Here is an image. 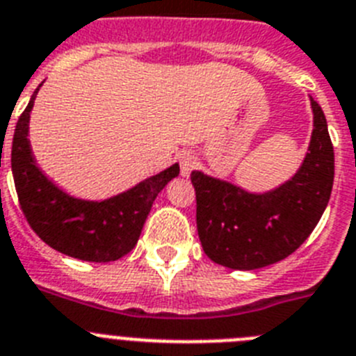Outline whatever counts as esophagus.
Masks as SVG:
<instances>
[{"label": "esophagus", "mask_w": 356, "mask_h": 356, "mask_svg": "<svg viewBox=\"0 0 356 356\" xmlns=\"http://www.w3.org/2000/svg\"><path fill=\"white\" fill-rule=\"evenodd\" d=\"M179 165H181V174L184 175V177H188V175H190L197 166L195 152L181 154V156H179Z\"/></svg>", "instance_id": "esophagus-1"}]
</instances>
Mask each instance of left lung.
<instances>
[{
    "label": "left lung",
    "mask_w": 356,
    "mask_h": 356,
    "mask_svg": "<svg viewBox=\"0 0 356 356\" xmlns=\"http://www.w3.org/2000/svg\"><path fill=\"white\" fill-rule=\"evenodd\" d=\"M314 132L299 172L277 190L254 195L191 172L204 252L234 270H254L292 254L310 236L332 195L335 156L321 105L312 98Z\"/></svg>",
    "instance_id": "left-lung-1"
}]
</instances>
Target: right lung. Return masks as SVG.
Instances as JSON below:
<instances>
[{
    "label": "right lung",
    "instance_id": "obj_1",
    "mask_svg": "<svg viewBox=\"0 0 356 356\" xmlns=\"http://www.w3.org/2000/svg\"><path fill=\"white\" fill-rule=\"evenodd\" d=\"M39 89L15 123L12 140V174L24 218L42 242L55 251L84 261H114L131 252L157 193L179 175V165L140 182L102 202L66 195L35 166L29 145V118Z\"/></svg>",
    "mask_w": 356,
    "mask_h": 356
}]
</instances>
